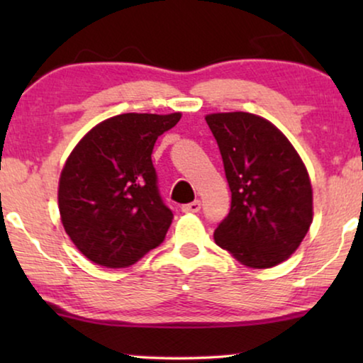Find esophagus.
Wrapping results in <instances>:
<instances>
[{
	"mask_svg": "<svg viewBox=\"0 0 363 363\" xmlns=\"http://www.w3.org/2000/svg\"><path fill=\"white\" fill-rule=\"evenodd\" d=\"M200 208H201V203L198 201V200H195V201L188 203V205H183L182 206V211L183 213H196V211H200Z\"/></svg>",
	"mask_w": 363,
	"mask_h": 363,
	"instance_id": "esophagus-1",
	"label": "esophagus"
}]
</instances>
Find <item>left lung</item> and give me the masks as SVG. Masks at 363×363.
Wrapping results in <instances>:
<instances>
[{
    "label": "left lung",
    "mask_w": 363,
    "mask_h": 363,
    "mask_svg": "<svg viewBox=\"0 0 363 363\" xmlns=\"http://www.w3.org/2000/svg\"><path fill=\"white\" fill-rule=\"evenodd\" d=\"M205 121L231 190V210L215 230V242L252 269L281 264L301 246L314 216L304 162L264 117L216 112Z\"/></svg>",
    "instance_id": "1"
}]
</instances>
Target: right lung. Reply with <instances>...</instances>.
Returning a JSON list of instances; mask_svg holds the SVG:
<instances>
[{
    "label": "right lung",
    "mask_w": 363,
    "mask_h": 363,
    "mask_svg": "<svg viewBox=\"0 0 363 363\" xmlns=\"http://www.w3.org/2000/svg\"><path fill=\"white\" fill-rule=\"evenodd\" d=\"M180 118V112L106 118L67 157L59 177V215L89 261L127 267L165 240L173 215L158 195L152 150Z\"/></svg>",
    "instance_id": "add662e5"
}]
</instances>
